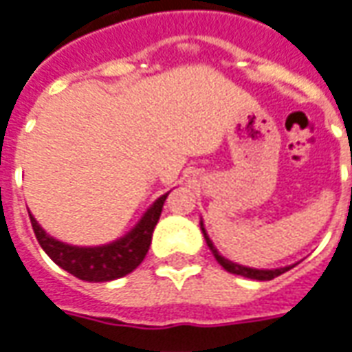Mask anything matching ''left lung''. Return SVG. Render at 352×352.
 Listing matches in <instances>:
<instances>
[{"mask_svg":"<svg viewBox=\"0 0 352 352\" xmlns=\"http://www.w3.org/2000/svg\"><path fill=\"white\" fill-rule=\"evenodd\" d=\"M201 224V232H204V237H206L207 241V247L211 249V252H213V256L217 258V262L226 270V272L230 273H236V275H243V277H249V279H256V280H272L275 279V277H279L280 273L288 272L290 267H294V265H287V267H277V270H256V267H247V265H239L236 264V262H232V260L224 258L221 252L214 249L213 241L209 239V236H207L206 228H204V222H199Z\"/></svg>","mask_w":352,"mask_h":352,"instance_id":"8db88e82","label":"left lung"}]
</instances>
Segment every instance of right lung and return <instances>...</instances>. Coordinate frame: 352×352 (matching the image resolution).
Returning a JSON list of instances; mask_svg holds the SVG:
<instances>
[{
	"mask_svg": "<svg viewBox=\"0 0 352 352\" xmlns=\"http://www.w3.org/2000/svg\"><path fill=\"white\" fill-rule=\"evenodd\" d=\"M168 194L156 199L141 217V221L126 236L113 243L100 245V247H75V245L62 243L54 237H50L39 226L34 214H30V221H32V228H34L37 241L54 264L75 275L77 279L88 280V283H105V280L120 279L143 262L151 247L154 226L160 219L162 207Z\"/></svg>",
	"mask_w": 352,
	"mask_h": 352,
	"instance_id": "1",
	"label": "right lung"
}]
</instances>
